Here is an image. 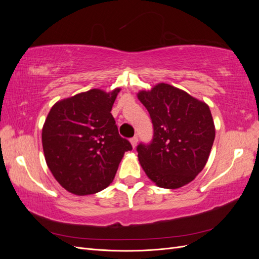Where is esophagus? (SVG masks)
<instances>
[{
	"mask_svg": "<svg viewBox=\"0 0 259 259\" xmlns=\"http://www.w3.org/2000/svg\"><path fill=\"white\" fill-rule=\"evenodd\" d=\"M130 142H131V144H132L133 148H135V147L137 146V143H138V137H137V136L132 137V138L130 139Z\"/></svg>",
	"mask_w": 259,
	"mask_h": 259,
	"instance_id": "1",
	"label": "esophagus"
}]
</instances>
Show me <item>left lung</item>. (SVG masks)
Returning <instances> with one entry per match:
<instances>
[{"label":"left lung","mask_w":259,"mask_h":259,"mask_svg":"<svg viewBox=\"0 0 259 259\" xmlns=\"http://www.w3.org/2000/svg\"><path fill=\"white\" fill-rule=\"evenodd\" d=\"M150 114L153 137L137 146L147 176L161 188L177 189L204 168L215 139L208 106L169 84L138 93Z\"/></svg>","instance_id":"obj_1"}]
</instances>
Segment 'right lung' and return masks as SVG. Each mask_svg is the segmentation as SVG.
Listing matches in <instances>:
<instances>
[{
    "label": "right lung",
    "instance_id": "1",
    "mask_svg": "<svg viewBox=\"0 0 259 259\" xmlns=\"http://www.w3.org/2000/svg\"><path fill=\"white\" fill-rule=\"evenodd\" d=\"M119 89L100 90L55 104L42 131L45 160L57 182L76 195L93 194L112 183L124 152L133 149L120 136L111 114Z\"/></svg>",
    "mask_w": 259,
    "mask_h": 259
}]
</instances>
